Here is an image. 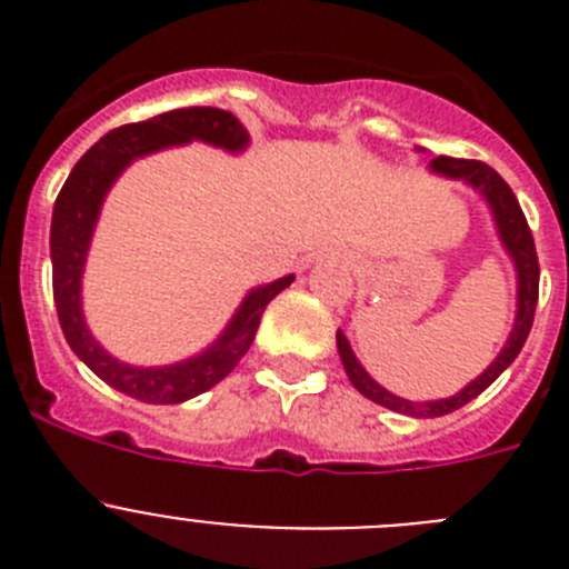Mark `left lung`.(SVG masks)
Returning a JSON list of instances; mask_svg holds the SVG:
<instances>
[{"label":"left lung","mask_w":569,"mask_h":569,"mask_svg":"<svg viewBox=\"0 0 569 569\" xmlns=\"http://www.w3.org/2000/svg\"><path fill=\"white\" fill-rule=\"evenodd\" d=\"M430 168L441 176H450V179H465L472 188H479L481 193H485L487 202H490L496 224H499L501 241H505L507 253L512 256L516 270H519V313H516V325H512V333L510 339H507L505 350L499 353V359L492 361L479 379L470 381L461 393L439 401H407L393 393H387L385 387L376 385V381L365 373V367L356 361L345 333L339 330V333H336V345H339L341 365H345L347 376H350L356 390H359L361 396H367L370 401H376V405L387 407V410H393V413L413 416V419H436V416L453 413V410L465 407L467 401H472L479 393H485L487 387L499 379L507 367L512 365V359L521 353V347H525L527 336H530L536 305H539V256H536V241H532L530 224H527L519 199H516V193L510 190V184H507L490 164L479 162V159L436 156L433 162H430Z\"/></svg>","instance_id":"8db88e82"}]
</instances>
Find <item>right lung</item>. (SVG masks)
<instances>
[{"instance_id":"right-lung-1","label":"right lung","mask_w":569,"mask_h":569,"mask_svg":"<svg viewBox=\"0 0 569 569\" xmlns=\"http://www.w3.org/2000/svg\"><path fill=\"white\" fill-rule=\"evenodd\" d=\"M190 139H202V142L224 150H241L248 144V130L241 128L233 113L219 108H176L153 116L148 122L122 124V128L110 130L73 164L68 182L59 190L57 204H53V222H50L53 299H57L59 325H62L70 350L119 393L148 401V405H179V401L193 399L219 385L253 345L261 313L270 299H276L293 281V276H284L264 288L250 290L219 341L208 347L202 356L182 361V365L130 367L116 361L93 341L82 319L79 281H82L90 233L99 219L104 193L136 156L153 153V150L170 148V144H184Z\"/></svg>"}]
</instances>
